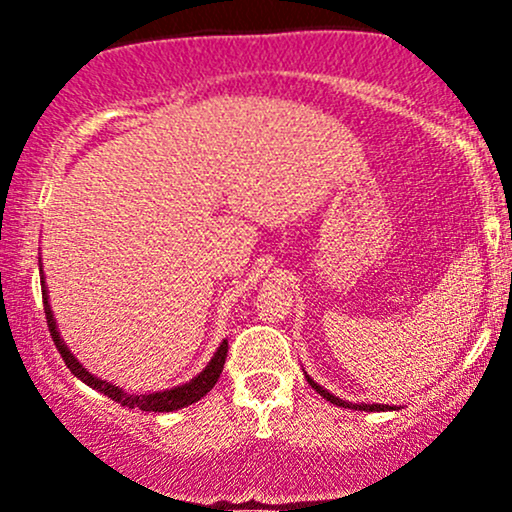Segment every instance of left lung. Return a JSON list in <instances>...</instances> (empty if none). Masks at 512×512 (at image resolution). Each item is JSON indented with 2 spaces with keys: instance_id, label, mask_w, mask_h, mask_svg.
Returning <instances> with one entry per match:
<instances>
[{
  "instance_id": "left-lung-1",
  "label": "left lung",
  "mask_w": 512,
  "mask_h": 512,
  "mask_svg": "<svg viewBox=\"0 0 512 512\" xmlns=\"http://www.w3.org/2000/svg\"><path fill=\"white\" fill-rule=\"evenodd\" d=\"M305 378H308V383H310V387H313V390L317 392V395L320 397H325L327 402H332V404H337V407H344V409H356V411H387V409H397V407H390V404H354V402H346V399H339L337 395H332V392H327L325 387L322 385H317L313 378H310V375H305Z\"/></svg>"
}]
</instances>
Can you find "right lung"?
I'll return each instance as SVG.
<instances>
[{
	"label": "right lung",
	"instance_id": "add662e5",
	"mask_svg": "<svg viewBox=\"0 0 512 512\" xmlns=\"http://www.w3.org/2000/svg\"><path fill=\"white\" fill-rule=\"evenodd\" d=\"M38 267H40V286H43L45 320H48L52 342H55L57 351H60V354H62L64 363H67V368L72 370V373L81 380V383H86L88 387H93V390H98V392H101V395L110 397L117 404H122V407L142 409V411H175V409H182V407H187V404L199 402V399L207 395L211 387L216 385V380H219V375H221V370H223V363H226L228 339H223V342L219 344V349L214 351V356H211V361L207 363V366H204L202 373H197L195 378L190 380V383L178 385V387H170V390L144 392V395H137V392H125V390H122V387L108 383V380H101V378H98V375L88 373V370L81 366L79 361H76V356L72 354V351H69V346L62 342L60 330H57L55 315H52V308H50V301H48V286H45L43 262H40V257H38Z\"/></svg>",
	"mask_w": 512,
	"mask_h": 512
}]
</instances>
